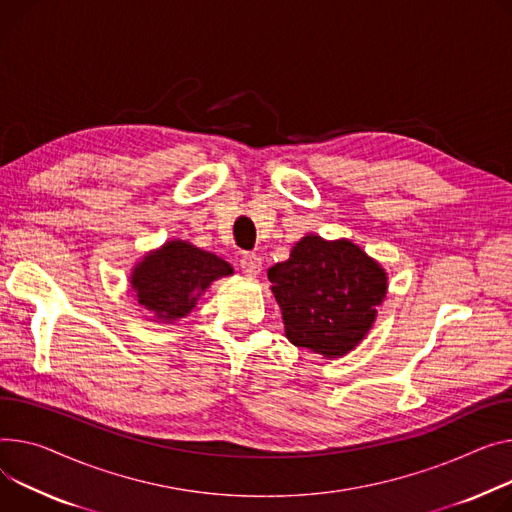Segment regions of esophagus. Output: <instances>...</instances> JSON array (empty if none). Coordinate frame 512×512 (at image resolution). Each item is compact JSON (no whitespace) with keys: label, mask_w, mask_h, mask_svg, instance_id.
Masks as SVG:
<instances>
[{"label":"esophagus","mask_w":512,"mask_h":512,"mask_svg":"<svg viewBox=\"0 0 512 512\" xmlns=\"http://www.w3.org/2000/svg\"><path fill=\"white\" fill-rule=\"evenodd\" d=\"M261 267H263V263H261L259 255L245 253L241 257V269H243V274H247L249 278H257L261 274Z\"/></svg>","instance_id":"obj_1"}]
</instances>
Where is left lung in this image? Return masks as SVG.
<instances>
[{
	"label": "left lung",
	"instance_id": "left-lung-1",
	"mask_svg": "<svg viewBox=\"0 0 512 512\" xmlns=\"http://www.w3.org/2000/svg\"><path fill=\"white\" fill-rule=\"evenodd\" d=\"M267 278L282 306L286 337L325 358L354 350L387 294L385 269L350 241L309 234Z\"/></svg>",
	"mask_w": 512,
	"mask_h": 512
}]
</instances>
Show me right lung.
Segmentation results:
<instances>
[{
  "label": "right lung",
  "instance_id": "obj_1",
  "mask_svg": "<svg viewBox=\"0 0 512 512\" xmlns=\"http://www.w3.org/2000/svg\"><path fill=\"white\" fill-rule=\"evenodd\" d=\"M230 274L224 259L185 241H170L133 269L131 290L154 319L175 321L193 309L214 280Z\"/></svg>",
  "mask_w": 512,
  "mask_h": 512
}]
</instances>
